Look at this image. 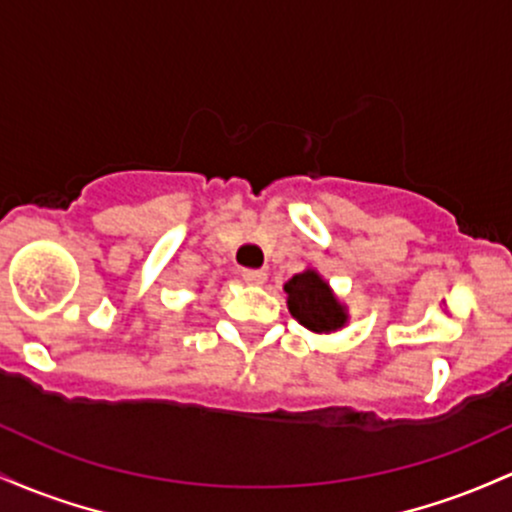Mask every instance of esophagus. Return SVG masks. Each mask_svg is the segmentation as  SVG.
Instances as JSON below:
<instances>
[{
	"mask_svg": "<svg viewBox=\"0 0 512 512\" xmlns=\"http://www.w3.org/2000/svg\"><path fill=\"white\" fill-rule=\"evenodd\" d=\"M241 278H244V283H249V285H263V283H266L268 273L266 271H254V268H244V271H241Z\"/></svg>",
	"mask_w": 512,
	"mask_h": 512,
	"instance_id": "obj_1",
	"label": "esophagus"
}]
</instances>
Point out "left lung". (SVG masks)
I'll return each instance as SVG.
<instances>
[{"label":"left lung","instance_id":"left-lung-1","mask_svg":"<svg viewBox=\"0 0 512 512\" xmlns=\"http://www.w3.org/2000/svg\"><path fill=\"white\" fill-rule=\"evenodd\" d=\"M285 292L287 309L304 329L314 333H331L346 326V307L336 300L329 283L312 268L292 275L285 283Z\"/></svg>","mask_w":512,"mask_h":512}]
</instances>
